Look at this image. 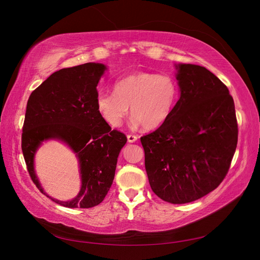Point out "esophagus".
Instances as JSON below:
<instances>
[{
	"instance_id": "esophagus-1",
	"label": "esophagus",
	"mask_w": 260,
	"mask_h": 260,
	"mask_svg": "<svg viewBox=\"0 0 260 260\" xmlns=\"http://www.w3.org/2000/svg\"><path fill=\"white\" fill-rule=\"evenodd\" d=\"M127 139H128V142L133 143V142H136V141H138V136L128 135V136H127Z\"/></svg>"
}]
</instances>
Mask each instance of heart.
<instances>
[{
    "label": "heart",
    "mask_w": 260,
    "mask_h": 260,
    "mask_svg": "<svg viewBox=\"0 0 260 260\" xmlns=\"http://www.w3.org/2000/svg\"><path fill=\"white\" fill-rule=\"evenodd\" d=\"M178 96L179 84L175 77L137 73L118 80L114 92H100L96 108L109 125L120 127L131 106L133 124L156 129L170 117Z\"/></svg>",
    "instance_id": "obj_1"
}]
</instances>
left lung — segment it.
<instances>
[{
	"label": "left lung",
	"mask_w": 260,
	"mask_h": 260,
	"mask_svg": "<svg viewBox=\"0 0 260 260\" xmlns=\"http://www.w3.org/2000/svg\"><path fill=\"white\" fill-rule=\"evenodd\" d=\"M180 99L160 127L141 138L153 192L185 204L219 186L238 144L234 102L226 85L205 67L177 66Z\"/></svg>",
	"instance_id": "left-lung-1"
}]
</instances>
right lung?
<instances>
[{
  "mask_svg": "<svg viewBox=\"0 0 260 260\" xmlns=\"http://www.w3.org/2000/svg\"><path fill=\"white\" fill-rule=\"evenodd\" d=\"M105 69L98 62L62 68L28 100L21 149L29 176L40 192L46 195L35 176L33 158L43 140H64L80 159V194L68 202L50 198L64 207L91 208L103 202L113 184L118 155L127 142L124 133L112 130L98 112L96 86Z\"/></svg>",
  "mask_w": 260,
  "mask_h": 260,
  "instance_id": "add662e5",
  "label": "right lung"
}]
</instances>
